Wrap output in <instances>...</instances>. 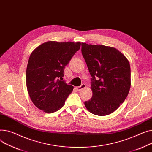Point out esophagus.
Segmentation results:
<instances>
[{
    "mask_svg": "<svg viewBox=\"0 0 152 152\" xmlns=\"http://www.w3.org/2000/svg\"><path fill=\"white\" fill-rule=\"evenodd\" d=\"M86 88V85H85V84H82L80 86L77 87L76 89H77V91H81L82 90H83V89H84V88Z\"/></svg>",
    "mask_w": 152,
    "mask_h": 152,
    "instance_id": "34e87169",
    "label": "esophagus"
}]
</instances>
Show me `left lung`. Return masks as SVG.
Returning <instances> with one entry per match:
<instances>
[{
	"label": "left lung",
	"instance_id": "left-lung-1",
	"mask_svg": "<svg viewBox=\"0 0 152 152\" xmlns=\"http://www.w3.org/2000/svg\"><path fill=\"white\" fill-rule=\"evenodd\" d=\"M82 53L92 78L93 96L85 102L93 114L105 116L117 110L131 87L129 61L113 47L82 43Z\"/></svg>",
	"mask_w": 152,
	"mask_h": 152
}]
</instances>
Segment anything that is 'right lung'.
Segmentation results:
<instances>
[{
  "instance_id": "add662e5",
  "label": "right lung",
  "mask_w": 152,
  "mask_h": 152,
  "mask_svg": "<svg viewBox=\"0 0 152 152\" xmlns=\"http://www.w3.org/2000/svg\"><path fill=\"white\" fill-rule=\"evenodd\" d=\"M81 43L48 41L35 48L26 69V86L33 104L45 113L61 109L74 86L62 81L64 69Z\"/></svg>"
}]
</instances>
